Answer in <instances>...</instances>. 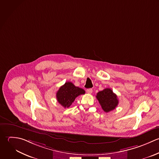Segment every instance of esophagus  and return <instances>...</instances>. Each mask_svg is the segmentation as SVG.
Masks as SVG:
<instances>
[{
  "instance_id": "1",
  "label": "esophagus",
  "mask_w": 159,
  "mask_h": 159,
  "mask_svg": "<svg viewBox=\"0 0 159 159\" xmlns=\"http://www.w3.org/2000/svg\"><path fill=\"white\" fill-rule=\"evenodd\" d=\"M93 92V90L92 89H87V93H89V94H91Z\"/></svg>"
}]
</instances>
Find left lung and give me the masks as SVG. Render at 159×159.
<instances>
[{"label":"left lung","mask_w":159,"mask_h":159,"mask_svg":"<svg viewBox=\"0 0 159 159\" xmlns=\"http://www.w3.org/2000/svg\"><path fill=\"white\" fill-rule=\"evenodd\" d=\"M96 97L103 110L106 113L115 109L119 103L117 95L113 93L111 89L108 88L98 92Z\"/></svg>","instance_id":"obj_1"}]
</instances>
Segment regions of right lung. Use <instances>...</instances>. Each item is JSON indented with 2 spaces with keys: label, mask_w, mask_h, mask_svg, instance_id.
I'll use <instances>...</instances> for the list:
<instances>
[{
  "label": "right lung",
  "mask_w": 159,
  "mask_h": 159,
  "mask_svg": "<svg viewBox=\"0 0 159 159\" xmlns=\"http://www.w3.org/2000/svg\"><path fill=\"white\" fill-rule=\"evenodd\" d=\"M84 89L75 87L72 82H67L61 86L56 93L59 103L64 108H69L79 95L85 94Z\"/></svg>",
  "instance_id": "add662e5"
}]
</instances>
